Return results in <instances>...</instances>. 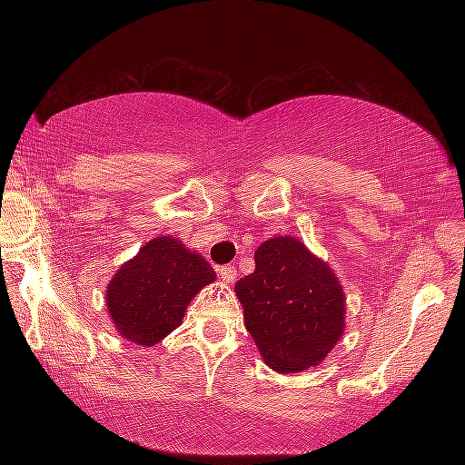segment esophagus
Segmentation results:
<instances>
[{
    "instance_id": "1",
    "label": "esophagus",
    "mask_w": 465,
    "mask_h": 465,
    "mask_svg": "<svg viewBox=\"0 0 465 465\" xmlns=\"http://www.w3.org/2000/svg\"><path fill=\"white\" fill-rule=\"evenodd\" d=\"M217 274H219V279H222V281L233 282L235 279H238V269H235L233 264H225V266H219Z\"/></svg>"
}]
</instances>
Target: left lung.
I'll return each instance as SVG.
<instances>
[{"label": "left lung", "mask_w": 465, "mask_h": 465, "mask_svg": "<svg viewBox=\"0 0 465 465\" xmlns=\"http://www.w3.org/2000/svg\"><path fill=\"white\" fill-rule=\"evenodd\" d=\"M254 262V272L235 282V295L266 365L279 373L318 365L344 330L341 282L289 235L261 243Z\"/></svg>", "instance_id": "left-lung-1"}]
</instances>
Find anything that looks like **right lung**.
Returning <instances> with one entry per match:
<instances>
[{"label":"right lung","instance_id":"obj_1","mask_svg":"<svg viewBox=\"0 0 465 465\" xmlns=\"http://www.w3.org/2000/svg\"><path fill=\"white\" fill-rule=\"evenodd\" d=\"M213 281L215 271L201 254L178 238H155L110 281L108 313L121 336L152 346L180 326L191 299Z\"/></svg>","mask_w":465,"mask_h":465}]
</instances>
